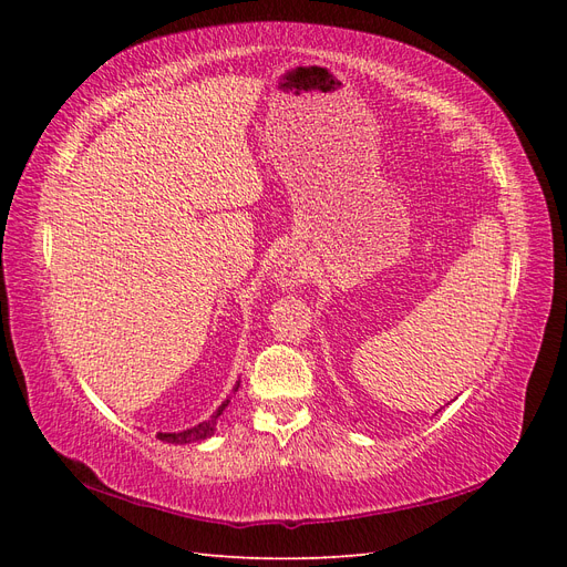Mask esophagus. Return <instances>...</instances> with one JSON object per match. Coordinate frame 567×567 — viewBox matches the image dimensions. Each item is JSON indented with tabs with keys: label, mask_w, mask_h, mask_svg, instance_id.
I'll list each match as a JSON object with an SVG mask.
<instances>
[{
	"label": "esophagus",
	"mask_w": 567,
	"mask_h": 567,
	"mask_svg": "<svg viewBox=\"0 0 567 567\" xmlns=\"http://www.w3.org/2000/svg\"><path fill=\"white\" fill-rule=\"evenodd\" d=\"M277 277L284 286L296 288L307 279V267L298 255H284L277 267Z\"/></svg>",
	"instance_id": "esophagus-1"
}]
</instances>
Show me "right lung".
Instances as JSON below:
<instances>
[{
  "mask_svg": "<svg viewBox=\"0 0 567 567\" xmlns=\"http://www.w3.org/2000/svg\"><path fill=\"white\" fill-rule=\"evenodd\" d=\"M234 390H238V385H236ZM227 404H229V400H227V402H221V406L215 411V414H213L208 421H203V423H198V425H194V427H188V431H182V433H158V440H163V442H173V444H188V442L208 440V437L215 433L217 419H219L221 411L227 409Z\"/></svg>",
  "mask_w": 567,
  "mask_h": 567,
  "instance_id": "1",
  "label": "right lung"
}]
</instances>
